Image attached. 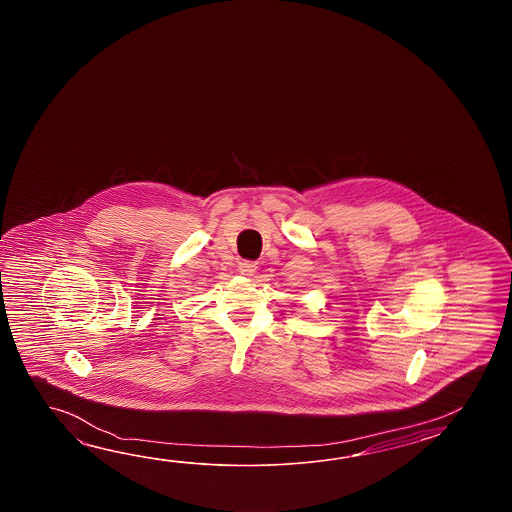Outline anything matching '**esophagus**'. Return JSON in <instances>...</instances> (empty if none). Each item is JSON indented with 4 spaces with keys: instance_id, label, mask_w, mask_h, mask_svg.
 Instances as JSON below:
<instances>
[{
    "instance_id": "34e87169",
    "label": "esophagus",
    "mask_w": 512,
    "mask_h": 512,
    "mask_svg": "<svg viewBox=\"0 0 512 512\" xmlns=\"http://www.w3.org/2000/svg\"><path fill=\"white\" fill-rule=\"evenodd\" d=\"M240 272L243 276L252 278V276H256V272H258V263H254V261H241Z\"/></svg>"
}]
</instances>
